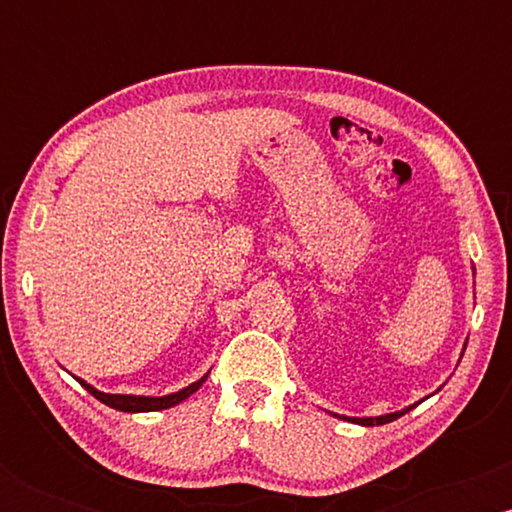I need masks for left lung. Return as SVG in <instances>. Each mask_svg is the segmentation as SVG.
Listing matches in <instances>:
<instances>
[{"mask_svg": "<svg viewBox=\"0 0 512 512\" xmlns=\"http://www.w3.org/2000/svg\"><path fill=\"white\" fill-rule=\"evenodd\" d=\"M464 349H467V344H464ZM464 354V351H462ZM419 404V402H416ZM416 404H409V407H404V409H399V411H392V414H383V416H339V414H334L337 416V419H346V421H351V424H361V426H383V424H390V421H395V419H399V416H404L407 414V411H411L416 407Z\"/></svg>", "mask_w": 512, "mask_h": 512, "instance_id": "8db88e82", "label": "left lung"}]
</instances>
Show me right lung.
<instances>
[{
  "instance_id": "1",
  "label": "right lung",
  "mask_w": 512,
  "mask_h": 512,
  "mask_svg": "<svg viewBox=\"0 0 512 512\" xmlns=\"http://www.w3.org/2000/svg\"><path fill=\"white\" fill-rule=\"evenodd\" d=\"M207 375H209V373H204L202 378L195 380V383H192V385L182 387V390H178V392H170V395H163V397H149V395H110V392H101V390H96V387L88 385L86 380L76 378V375H74V378L79 380V383L84 385L86 390L91 392V395L98 399V402L108 404L110 409L127 411V414H142V411H161V409H170V407H175V404L185 402L187 397L195 395V392L199 390V387H202L204 380H207Z\"/></svg>"
}]
</instances>
